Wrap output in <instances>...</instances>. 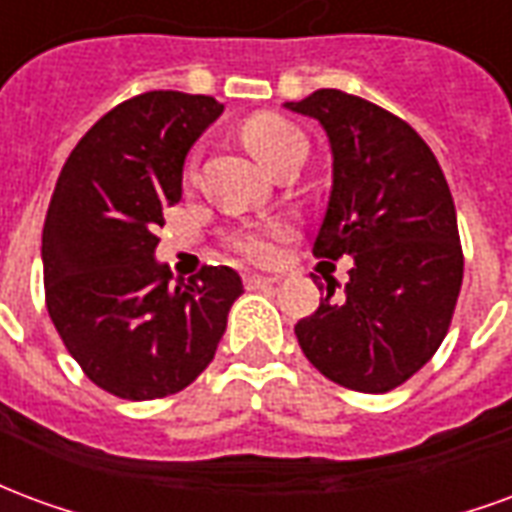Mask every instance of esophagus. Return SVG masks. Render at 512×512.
<instances>
[{"mask_svg": "<svg viewBox=\"0 0 512 512\" xmlns=\"http://www.w3.org/2000/svg\"><path fill=\"white\" fill-rule=\"evenodd\" d=\"M246 288H263V285H277L279 277H266V274H246Z\"/></svg>", "mask_w": 512, "mask_h": 512, "instance_id": "obj_1", "label": "esophagus"}]
</instances>
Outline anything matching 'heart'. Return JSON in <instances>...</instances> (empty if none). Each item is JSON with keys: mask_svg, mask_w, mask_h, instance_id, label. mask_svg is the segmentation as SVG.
<instances>
[{"mask_svg": "<svg viewBox=\"0 0 512 512\" xmlns=\"http://www.w3.org/2000/svg\"><path fill=\"white\" fill-rule=\"evenodd\" d=\"M244 139L249 150L255 153L268 169H274L296 150H307L304 134L299 128L282 120L277 115H257L244 126ZM285 233V227L279 222L257 224V227H246L241 233L233 235V246L241 255L252 257V260H268L274 255V241Z\"/></svg>", "mask_w": 512, "mask_h": 512, "instance_id": "heart-1", "label": "heart"}]
</instances>
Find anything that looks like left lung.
I'll list each match as a JSON object with an SVG mask.
<instances>
[{
  "mask_svg": "<svg viewBox=\"0 0 512 512\" xmlns=\"http://www.w3.org/2000/svg\"><path fill=\"white\" fill-rule=\"evenodd\" d=\"M332 147V191L315 257H354L343 299L326 279L321 307L296 323L304 356L345 389L381 395L428 365L450 329L463 252L450 186L425 139L343 90L288 101Z\"/></svg>",
  "mask_w": 512,
  "mask_h": 512,
  "instance_id": "obj_1",
  "label": "left lung"
}]
</instances>
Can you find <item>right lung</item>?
Here are the masks:
<instances>
[{"mask_svg": "<svg viewBox=\"0 0 512 512\" xmlns=\"http://www.w3.org/2000/svg\"><path fill=\"white\" fill-rule=\"evenodd\" d=\"M222 112L211 95L128 98L79 139L51 194L40 249L51 323L84 376L123 400L186 389L244 293L233 268L172 279L153 257L186 153Z\"/></svg>", "mask_w": 512, "mask_h": 512, "instance_id": "add662e5", "label": "right lung"}]
</instances>
